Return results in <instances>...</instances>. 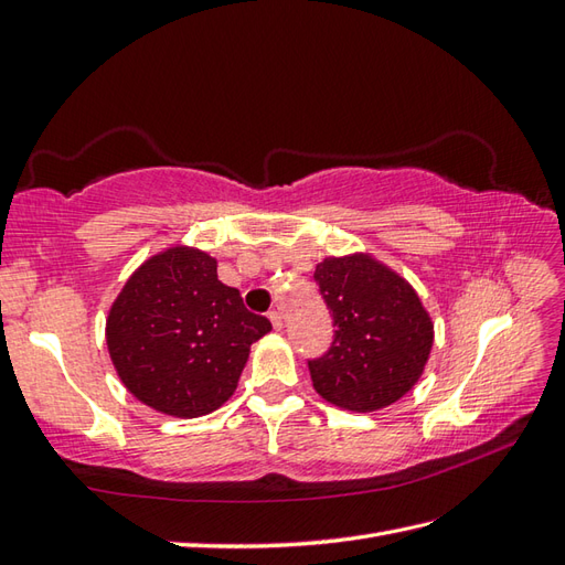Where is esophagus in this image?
<instances>
[{
    "label": "esophagus",
    "mask_w": 565,
    "mask_h": 565,
    "mask_svg": "<svg viewBox=\"0 0 565 565\" xmlns=\"http://www.w3.org/2000/svg\"><path fill=\"white\" fill-rule=\"evenodd\" d=\"M269 320L274 324V330H281V327H284V315L279 310H271L269 312Z\"/></svg>",
    "instance_id": "esophagus-1"
}]
</instances>
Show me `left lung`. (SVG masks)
Returning <instances> with one entry per match:
<instances>
[{"label":"left lung","mask_w":565,"mask_h":565,"mask_svg":"<svg viewBox=\"0 0 565 565\" xmlns=\"http://www.w3.org/2000/svg\"><path fill=\"white\" fill-rule=\"evenodd\" d=\"M315 281L334 327L330 349L308 361L318 395L359 414L404 397L433 347V324L414 288L369 255L324 259Z\"/></svg>","instance_id":"left-lung-1"}]
</instances>
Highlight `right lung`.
Listing matches in <instances>:
<instances>
[{
  "instance_id": "1",
  "label": "right lung",
  "mask_w": 565,
  "mask_h": 565,
  "mask_svg": "<svg viewBox=\"0 0 565 565\" xmlns=\"http://www.w3.org/2000/svg\"><path fill=\"white\" fill-rule=\"evenodd\" d=\"M271 330L221 284L216 259L170 247L129 277L110 308L105 339L117 375L151 409L204 416L226 402L253 342Z\"/></svg>"
}]
</instances>
